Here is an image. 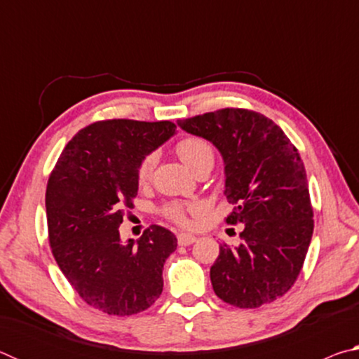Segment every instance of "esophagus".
<instances>
[{
    "mask_svg": "<svg viewBox=\"0 0 359 359\" xmlns=\"http://www.w3.org/2000/svg\"><path fill=\"white\" fill-rule=\"evenodd\" d=\"M177 239H179V244L180 245H184V247H187V245H191L193 242H196V236H193V234H188V233H180L179 236H177Z\"/></svg>",
    "mask_w": 359,
    "mask_h": 359,
    "instance_id": "1",
    "label": "esophagus"
}]
</instances>
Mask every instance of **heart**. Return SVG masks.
Listing matches in <instances>:
<instances>
[{"instance_id": "b5f03b06", "label": "heart", "mask_w": 359, "mask_h": 359, "mask_svg": "<svg viewBox=\"0 0 359 359\" xmlns=\"http://www.w3.org/2000/svg\"><path fill=\"white\" fill-rule=\"evenodd\" d=\"M175 151L180 158V161L184 163L187 169H190L191 172L196 171L198 168L204 165H214V149L210 147L208 141H204L201 137H185L175 145ZM155 165V156L147 155L144 156L141 165L137 168V179L139 182H145L151 174V169ZM165 214L172 218L174 222L184 223L185 222V208L180 204H169L165 209Z\"/></svg>"}]
</instances>
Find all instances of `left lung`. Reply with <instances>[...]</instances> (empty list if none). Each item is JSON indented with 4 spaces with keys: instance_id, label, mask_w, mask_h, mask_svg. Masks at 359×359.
<instances>
[{
    "instance_id": "1",
    "label": "left lung",
    "mask_w": 359,
    "mask_h": 359,
    "mask_svg": "<svg viewBox=\"0 0 359 359\" xmlns=\"http://www.w3.org/2000/svg\"><path fill=\"white\" fill-rule=\"evenodd\" d=\"M182 130L220 151L224 191L242 223V244L220 245L210 282L241 309L274 302L293 287L312 241L313 212L301 156L274 121L245 109L179 120Z\"/></svg>"
}]
</instances>
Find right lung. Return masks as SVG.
<instances>
[{
    "label": "right lung",
    "instance_id": "1",
    "mask_svg": "<svg viewBox=\"0 0 359 359\" xmlns=\"http://www.w3.org/2000/svg\"><path fill=\"white\" fill-rule=\"evenodd\" d=\"M175 133L171 121H96L71 139L48 179L52 253L76 293L101 312L139 313L161 294L175 236L154 224L137 242H121L118 226L137 194L144 156Z\"/></svg>",
    "mask_w": 359,
    "mask_h": 359
}]
</instances>
